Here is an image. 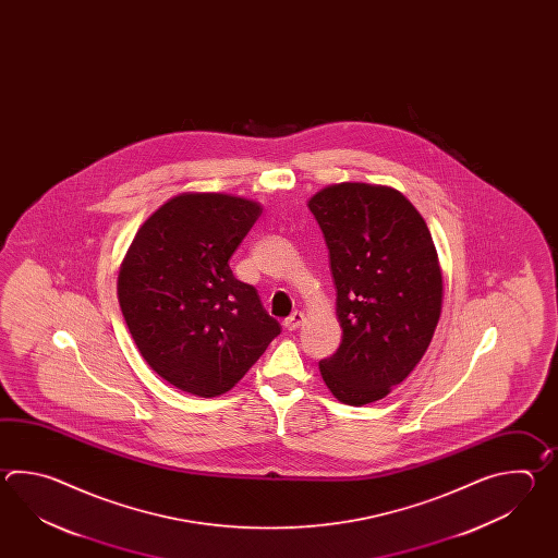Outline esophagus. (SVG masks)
Wrapping results in <instances>:
<instances>
[{"mask_svg":"<svg viewBox=\"0 0 558 558\" xmlns=\"http://www.w3.org/2000/svg\"><path fill=\"white\" fill-rule=\"evenodd\" d=\"M303 320H305L303 313H301V311H295V313H291V315L283 320V327L287 331H296V329L301 327V323H303Z\"/></svg>","mask_w":558,"mask_h":558,"instance_id":"1","label":"esophagus"}]
</instances>
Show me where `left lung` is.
<instances>
[{
  "mask_svg": "<svg viewBox=\"0 0 558 558\" xmlns=\"http://www.w3.org/2000/svg\"><path fill=\"white\" fill-rule=\"evenodd\" d=\"M331 257L343 339L320 375L344 404L403 383L439 323L442 277L425 219L399 191L339 183L308 202Z\"/></svg>",
  "mask_w": 558,
  "mask_h": 558,
  "instance_id": "obj_1",
  "label": "left lung"
}]
</instances>
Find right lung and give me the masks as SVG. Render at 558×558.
I'll list each match as a JSON object with an SVG mask.
<instances>
[{
    "label": "right lung",
    "mask_w": 558,
    "mask_h": 558,
    "mask_svg": "<svg viewBox=\"0 0 558 558\" xmlns=\"http://www.w3.org/2000/svg\"><path fill=\"white\" fill-rule=\"evenodd\" d=\"M257 203L183 193L137 231L118 279L121 313L147 365L181 391L235 387L281 332L229 259L259 219Z\"/></svg>",
    "instance_id": "1"
}]
</instances>
